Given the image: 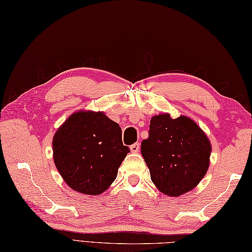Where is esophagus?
I'll return each instance as SVG.
<instances>
[{"mask_svg":"<svg viewBox=\"0 0 252 252\" xmlns=\"http://www.w3.org/2000/svg\"><path fill=\"white\" fill-rule=\"evenodd\" d=\"M130 150L132 151V153H138V150H139V144L138 143H135V144H133V145H131L130 146Z\"/></svg>","mask_w":252,"mask_h":252,"instance_id":"34e87169","label":"esophagus"}]
</instances>
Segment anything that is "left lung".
Instances as JSON below:
<instances>
[{
  "mask_svg": "<svg viewBox=\"0 0 252 252\" xmlns=\"http://www.w3.org/2000/svg\"><path fill=\"white\" fill-rule=\"evenodd\" d=\"M142 156L155 186L168 196L191 191L205 176L212 145L206 134L186 116H154L149 137L142 142Z\"/></svg>",
  "mask_w": 252,
  "mask_h": 252,
  "instance_id": "1",
  "label": "left lung"
}]
</instances>
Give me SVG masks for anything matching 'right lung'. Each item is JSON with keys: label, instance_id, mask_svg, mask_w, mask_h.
<instances>
[{"label": "right lung", "instance_id": "obj_1", "mask_svg": "<svg viewBox=\"0 0 252 252\" xmlns=\"http://www.w3.org/2000/svg\"><path fill=\"white\" fill-rule=\"evenodd\" d=\"M55 164L69 188L88 195L108 189L130 153L121 127L102 112L79 110L68 117L52 139Z\"/></svg>", "mask_w": 252, "mask_h": 252}]
</instances>
